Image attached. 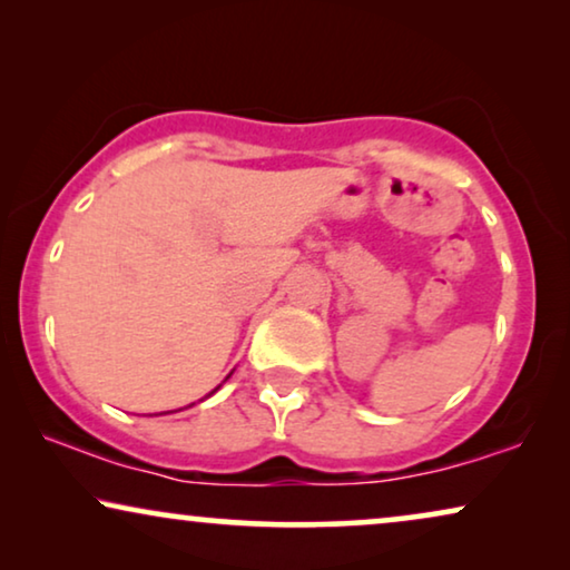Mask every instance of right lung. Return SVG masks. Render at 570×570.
I'll use <instances>...</instances> for the list:
<instances>
[{
	"mask_svg": "<svg viewBox=\"0 0 570 570\" xmlns=\"http://www.w3.org/2000/svg\"><path fill=\"white\" fill-rule=\"evenodd\" d=\"M228 376H230V373H228ZM217 389H220V386H217ZM217 389H215V392H217ZM209 394H213V392H209ZM209 394H207V396H209ZM189 407H191V404H189Z\"/></svg>",
	"mask_w": 570,
	"mask_h": 570,
	"instance_id": "add662e5",
	"label": "right lung"
}]
</instances>
